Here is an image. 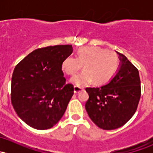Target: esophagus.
Listing matches in <instances>:
<instances>
[{
	"label": "esophagus",
	"mask_w": 153,
	"mask_h": 153,
	"mask_svg": "<svg viewBox=\"0 0 153 153\" xmlns=\"http://www.w3.org/2000/svg\"><path fill=\"white\" fill-rule=\"evenodd\" d=\"M84 91L83 88H80V87H78V86H75L74 87V93L75 94H78L80 93V91Z\"/></svg>",
	"instance_id": "esophagus-1"
}]
</instances>
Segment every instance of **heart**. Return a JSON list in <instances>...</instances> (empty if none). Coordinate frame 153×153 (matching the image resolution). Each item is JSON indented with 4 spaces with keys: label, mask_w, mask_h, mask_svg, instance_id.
<instances>
[{
    "label": "heart",
    "mask_w": 153,
    "mask_h": 153,
    "mask_svg": "<svg viewBox=\"0 0 153 153\" xmlns=\"http://www.w3.org/2000/svg\"><path fill=\"white\" fill-rule=\"evenodd\" d=\"M82 66L83 71L71 79L75 86L86 85L92 81L100 85L108 82L114 75L119 67V59L114 52L99 47H82L77 57L68 56L62 60V71L68 75H74Z\"/></svg>",
    "instance_id": "b5f03b06"
}]
</instances>
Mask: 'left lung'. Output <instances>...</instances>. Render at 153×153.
Returning <instances> with one entry per match:
<instances>
[{"label":"left lung","mask_w":153,"mask_h":153,"mask_svg":"<svg viewBox=\"0 0 153 153\" xmlns=\"http://www.w3.org/2000/svg\"><path fill=\"white\" fill-rule=\"evenodd\" d=\"M117 54L120 62L110 81L100 87L85 88L89 96L85 106L88 114L105 130L125 124L134 114L141 96L138 70L126 56Z\"/></svg>","instance_id":"1"}]
</instances>
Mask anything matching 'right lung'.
Masks as SVG:
<instances>
[{
	"label": "right lung",
	"instance_id": "right-lung-1",
	"mask_svg": "<svg viewBox=\"0 0 153 153\" xmlns=\"http://www.w3.org/2000/svg\"><path fill=\"white\" fill-rule=\"evenodd\" d=\"M72 45H56L31 52L15 67L11 103L21 119L36 129H50L60 120L74 94L66 84L61 64Z\"/></svg>",
	"mask_w": 153,
	"mask_h": 153
}]
</instances>
